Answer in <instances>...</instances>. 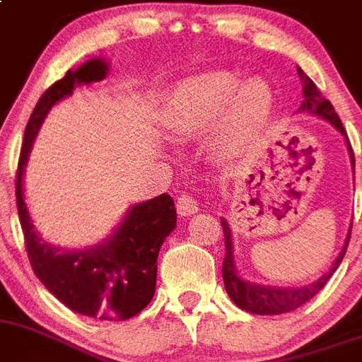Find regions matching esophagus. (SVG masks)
Returning a JSON list of instances; mask_svg holds the SVG:
<instances>
[{
    "label": "esophagus",
    "instance_id": "34e87169",
    "mask_svg": "<svg viewBox=\"0 0 362 362\" xmlns=\"http://www.w3.org/2000/svg\"><path fill=\"white\" fill-rule=\"evenodd\" d=\"M177 211L184 216L193 215V213L199 211V202H197V199H194L193 194H180L177 199Z\"/></svg>",
    "mask_w": 362,
    "mask_h": 362
}]
</instances>
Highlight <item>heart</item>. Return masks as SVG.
<instances>
[{
    "instance_id": "b5f03b06",
    "label": "heart",
    "mask_w": 362,
    "mask_h": 362,
    "mask_svg": "<svg viewBox=\"0 0 362 362\" xmlns=\"http://www.w3.org/2000/svg\"><path fill=\"white\" fill-rule=\"evenodd\" d=\"M273 94L262 78L233 71H211L180 81L169 96L165 124L173 133L191 134L218 122L216 142L228 155H237L259 140L272 118Z\"/></svg>"
}]
</instances>
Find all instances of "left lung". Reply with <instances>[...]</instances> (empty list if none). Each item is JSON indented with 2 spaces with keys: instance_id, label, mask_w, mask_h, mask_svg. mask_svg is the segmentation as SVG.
<instances>
[{
  "instance_id": "8db88e82",
  "label": "left lung",
  "mask_w": 362,
  "mask_h": 362,
  "mask_svg": "<svg viewBox=\"0 0 362 362\" xmlns=\"http://www.w3.org/2000/svg\"><path fill=\"white\" fill-rule=\"evenodd\" d=\"M297 74L300 76L303 81V94L304 100L298 107L300 112H310V115L320 116L325 118L326 122L337 129L342 136L346 138V146L350 151L351 165H354L355 173V158H354V149L350 146V140L346 136V131L342 127V122L339 118V115L335 112L333 105L329 103V100H326L320 90L317 89V86L313 83L310 78L303 72V69L297 67ZM222 222V228H224V242H226V257L224 262H222V279H224V286L228 295L231 297L235 304L242 310H246L250 313H257V315H281V313H288L291 310H297L298 306L306 304L310 298L315 297L322 288L326 286V282L332 279V275L335 273V269L339 268V264L342 262V257L346 253L348 242H350L351 235V226L348 229V237L344 240V246H342L341 253L335 259V262L332 264L328 273L317 279L315 282L308 286H300V288H282V286H264L257 284V282H250L246 279H242L238 275L237 268H235V257H233V242H231V229H229L228 222L224 218H220Z\"/></svg>"
}]
</instances>
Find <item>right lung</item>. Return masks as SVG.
Instances as JSON below:
<instances>
[{
	"label": "right lung",
	"mask_w": 362,
	"mask_h": 362,
	"mask_svg": "<svg viewBox=\"0 0 362 362\" xmlns=\"http://www.w3.org/2000/svg\"><path fill=\"white\" fill-rule=\"evenodd\" d=\"M107 71L105 59H89L76 71H67L37 100L25 127L16 175V204L30 266L47 290L72 312L100 320H125L142 312L155 295L158 251L177 228V209L171 197L163 193L129 207L115 233L96 246L64 250L37 235L23 193L25 163L52 105L71 96L76 87L102 81Z\"/></svg>",
	"instance_id": "add662e5"
}]
</instances>
